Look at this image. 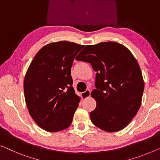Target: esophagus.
I'll use <instances>...</instances> for the list:
<instances>
[{
    "instance_id": "obj_1",
    "label": "esophagus",
    "mask_w": 160,
    "mask_h": 160,
    "mask_svg": "<svg viewBox=\"0 0 160 160\" xmlns=\"http://www.w3.org/2000/svg\"><path fill=\"white\" fill-rule=\"evenodd\" d=\"M90 92H91L90 90H86L85 92L81 93V97H82V99H86L89 98L90 96Z\"/></svg>"
}]
</instances>
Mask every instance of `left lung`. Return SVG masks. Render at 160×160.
Segmentation results:
<instances>
[{"label":"left lung","mask_w":160,"mask_h":160,"mask_svg":"<svg viewBox=\"0 0 160 160\" xmlns=\"http://www.w3.org/2000/svg\"><path fill=\"white\" fill-rule=\"evenodd\" d=\"M75 59L90 63L96 72L92 122L108 132L122 130L138 113L144 88L135 57L124 45L110 41L86 45Z\"/></svg>","instance_id":"8db88e82"}]
</instances>
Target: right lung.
<instances>
[{
    "instance_id": "right-lung-1",
    "label": "right lung",
    "mask_w": 160,
    "mask_h": 160,
    "mask_svg": "<svg viewBox=\"0 0 160 160\" xmlns=\"http://www.w3.org/2000/svg\"><path fill=\"white\" fill-rule=\"evenodd\" d=\"M84 45L51 42L35 55L24 79L25 102L35 123L54 132L68 128L80 101L72 87L70 69Z\"/></svg>"
}]
</instances>
